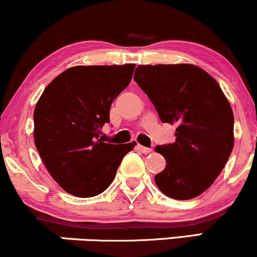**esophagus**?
Listing matches in <instances>:
<instances>
[{"mask_svg": "<svg viewBox=\"0 0 257 257\" xmlns=\"http://www.w3.org/2000/svg\"><path fill=\"white\" fill-rule=\"evenodd\" d=\"M138 150L140 152L145 153V155H147V153H151L153 150L152 149H149V147H145V146H141V145H138Z\"/></svg>", "mask_w": 257, "mask_h": 257, "instance_id": "1", "label": "esophagus"}]
</instances>
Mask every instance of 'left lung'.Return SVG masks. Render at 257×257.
I'll use <instances>...</instances> for the list:
<instances>
[{
    "label": "left lung",
    "mask_w": 257,
    "mask_h": 257,
    "mask_svg": "<svg viewBox=\"0 0 257 257\" xmlns=\"http://www.w3.org/2000/svg\"><path fill=\"white\" fill-rule=\"evenodd\" d=\"M134 79L163 123L176 124L175 143L156 146L167 166L156 185L174 199H191L213 185L231 156L234 118L217 82L190 64L140 65Z\"/></svg>",
    "instance_id": "1"
}]
</instances>
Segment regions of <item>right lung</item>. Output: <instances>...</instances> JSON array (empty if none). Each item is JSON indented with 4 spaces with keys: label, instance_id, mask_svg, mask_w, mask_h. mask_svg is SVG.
<instances>
[{
    "label": "right lung",
    "instance_id": "add662e5",
    "mask_svg": "<svg viewBox=\"0 0 257 257\" xmlns=\"http://www.w3.org/2000/svg\"><path fill=\"white\" fill-rule=\"evenodd\" d=\"M135 65L75 66L44 89L34 112L37 151L52 178L81 198L98 196L113 181L135 143H104L111 104L131 83Z\"/></svg>",
    "mask_w": 257,
    "mask_h": 257
}]
</instances>
